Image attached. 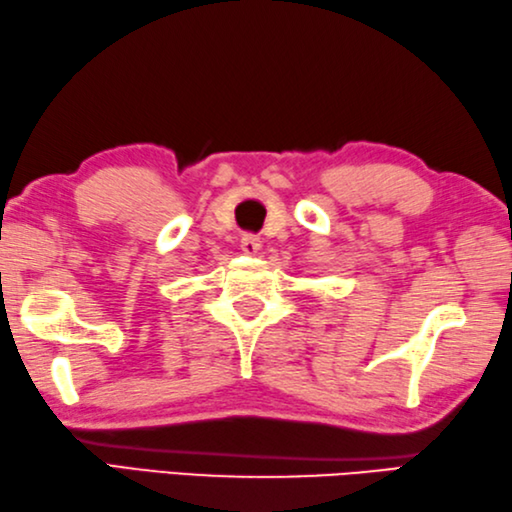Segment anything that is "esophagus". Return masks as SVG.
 <instances>
[{
	"mask_svg": "<svg viewBox=\"0 0 512 512\" xmlns=\"http://www.w3.org/2000/svg\"><path fill=\"white\" fill-rule=\"evenodd\" d=\"M260 249V238L254 234H243L241 238V252L247 256H256Z\"/></svg>",
	"mask_w": 512,
	"mask_h": 512,
	"instance_id": "obj_1",
	"label": "esophagus"
}]
</instances>
